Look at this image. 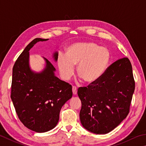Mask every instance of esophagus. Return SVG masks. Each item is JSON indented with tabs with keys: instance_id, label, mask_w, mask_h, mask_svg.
<instances>
[{
	"instance_id": "34e87169",
	"label": "esophagus",
	"mask_w": 146,
	"mask_h": 146,
	"mask_svg": "<svg viewBox=\"0 0 146 146\" xmlns=\"http://www.w3.org/2000/svg\"><path fill=\"white\" fill-rule=\"evenodd\" d=\"M72 91H73V95H76V93H77V89H76V88L75 87L73 86V87H72Z\"/></svg>"
}]
</instances>
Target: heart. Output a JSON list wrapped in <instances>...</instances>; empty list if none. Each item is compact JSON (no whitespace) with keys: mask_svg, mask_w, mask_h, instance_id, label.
<instances>
[{"mask_svg":"<svg viewBox=\"0 0 146 146\" xmlns=\"http://www.w3.org/2000/svg\"><path fill=\"white\" fill-rule=\"evenodd\" d=\"M110 54L107 48L100 47L93 42L76 43L66 49V56L60 55L57 66L64 80H68L77 66L76 73L87 84L96 82L107 68Z\"/></svg>","mask_w":146,"mask_h":146,"instance_id":"heart-1","label":"heart"}]
</instances>
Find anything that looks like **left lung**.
<instances>
[{"label":"left lung","instance_id":"left-lung-1","mask_svg":"<svg viewBox=\"0 0 146 146\" xmlns=\"http://www.w3.org/2000/svg\"><path fill=\"white\" fill-rule=\"evenodd\" d=\"M134 91L130 61L127 57L117 60L96 82L78 89L82 126L96 134L112 131L128 115Z\"/></svg>","mask_w":146,"mask_h":146}]
</instances>
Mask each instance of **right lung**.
<instances>
[{
	"label": "right lung",
	"mask_w": 146,
	"mask_h": 146,
	"mask_svg": "<svg viewBox=\"0 0 146 146\" xmlns=\"http://www.w3.org/2000/svg\"><path fill=\"white\" fill-rule=\"evenodd\" d=\"M36 38L23 50L13 68L11 98L20 121L29 129L43 133L54 128L60 109L73 96L72 87L55 75V68L43 57L45 67L41 72L31 70L29 50L39 41ZM55 62L58 52L53 54Z\"/></svg>",
	"instance_id": "obj_1"
}]
</instances>
